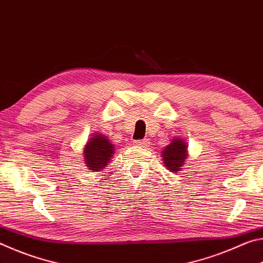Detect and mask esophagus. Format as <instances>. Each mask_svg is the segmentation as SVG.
Segmentation results:
<instances>
[{"label":"esophagus","instance_id":"obj_1","mask_svg":"<svg viewBox=\"0 0 263 263\" xmlns=\"http://www.w3.org/2000/svg\"><path fill=\"white\" fill-rule=\"evenodd\" d=\"M135 145H136V146H139V147H147L148 140H147V139L136 140V141H135Z\"/></svg>","mask_w":263,"mask_h":263}]
</instances>
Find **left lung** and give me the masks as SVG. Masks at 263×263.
I'll return each mask as SVG.
<instances>
[{"mask_svg": "<svg viewBox=\"0 0 263 263\" xmlns=\"http://www.w3.org/2000/svg\"><path fill=\"white\" fill-rule=\"evenodd\" d=\"M163 163L172 172L179 173L186 160V145L185 142L176 138L162 151Z\"/></svg>", "mask_w": 263, "mask_h": 263, "instance_id": "1", "label": "left lung"}]
</instances>
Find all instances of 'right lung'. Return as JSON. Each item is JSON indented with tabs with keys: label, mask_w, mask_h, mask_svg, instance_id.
Wrapping results in <instances>:
<instances>
[{
	"label": "right lung",
	"mask_w": 263,
	"mask_h": 263,
	"mask_svg": "<svg viewBox=\"0 0 263 263\" xmlns=\"http://www.w3.org/2000/svg\"><path fill=\"white\" fill-rule=\"evenodd\" d=\"M114 146L104 136H94L84 148V161L90 171H102L112 158Z\"/></svg>",
	"instance_id": "right-lung-1"
}]
</instances>
